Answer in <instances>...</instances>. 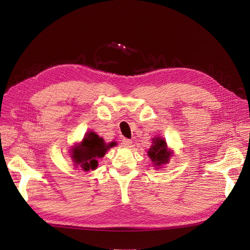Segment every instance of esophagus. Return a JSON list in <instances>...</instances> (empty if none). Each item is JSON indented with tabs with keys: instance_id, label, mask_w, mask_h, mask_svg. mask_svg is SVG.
<instances>
[{
	"instance_id": "obj_1",
	"label": "esophagus",
	"mask_w": 250,
	"mask_h": 250,
	"mask_svg": "<svg viewBox=\"0 0 250 250\" xmlns=\"http://www.w3.org/2000/svg\"><path fill=\"white\" fill-rule=\"evenodd\" d=\"M121 146L124 147H130L132 146V140L127 139V138H124L123 141H121Z\"/></svg>"
}]
</instances>
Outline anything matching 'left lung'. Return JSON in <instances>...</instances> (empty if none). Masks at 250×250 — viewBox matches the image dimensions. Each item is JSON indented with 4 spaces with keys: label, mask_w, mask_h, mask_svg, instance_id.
I'll return each mask as SVG.
<instances>
[{
    "label": "left lung",
    "mask_w": 250,
    "mask_h": 250,
    "mask_svg": "<svg viewBox=\"0 0 250 250\" xmlns=\"http://www.w3.org/2000/svg\"><path fill=\"white\" fill-rule=\"evenodd\" d=\"M147 156L156 167H161L169 161L172 156V151L167 148V145L165 139L161 137H155L153 139V146L149 147Z\"/></svg>",
    "instance_id": "obj_1"
}]
</instances>
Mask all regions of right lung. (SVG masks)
Returning a JSON list of instances; mask_svg holds the SVG:
<instances>
[{"label": "right lung", "mask_w": 250, "mask_h": 250, "mask_svg": "<svg viewBox=\"0 0 250 250\" xmlns=\"http://www.w3.org/2000/svg\"><path fill=\"white\" fill-rule=\"evenodd\" d=\"M115 145V142L105 144L104 140L96 133L89 132L84 135L80 145L74 146L71 149V158L74 166H80L82 169L89 172L90 169L93 170L97 167V159L103 158L105 152Z\"/></svg>", "instance_id": "1"}]
</instances>
